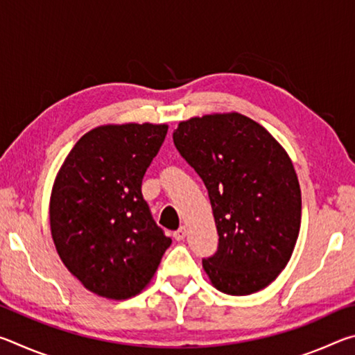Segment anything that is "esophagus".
Returning a JSON list of instances; mask_svg holds the SVG:
<instances>
[{"mask_svg": "<svg viewBox=\"0 0 355 355\" xmlns=\"http://www.w3.org/2000/svg\"><path fill=\"white\" fill-rule=\"evenodd\" d=\"M184 236H186V228L184 227H180L178 230L173 232V238H175L177 241H183Z\"/></svg>", "mask_w": 355, "mask_h": 355, "instance_id": "1", "label": "esophagus"}]
</instances>
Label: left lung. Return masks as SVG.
Segmentation results:
<instances>
[{"label":"left lung","instance_id":"obj_1","mask_svg":"<svg viewBox=\"0 0 355 355\" xmlns=\"http://www.w3.org/2000/svg\"><path fill=\"white\" fill-rule=\"evenodd\" d=\"M173 144L203 180L219 245L202 264L213 286L232 296L266 288L296 245L302 199L285 148L238 112L178 123Z\"/></svg>","mask_w":355,"mask_h":355}]
</instances>
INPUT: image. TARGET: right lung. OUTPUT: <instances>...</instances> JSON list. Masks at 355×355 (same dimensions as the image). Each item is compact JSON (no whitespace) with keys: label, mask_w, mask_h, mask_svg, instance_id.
Returning <instances> with one entry per match:
<instances>
[{"label":"right lung","mask_w":355,"mask_h":355,"mask_svg":"<svg viewBox=\"0 0 355 355\" xmlns=\"http://www.w3.org/2000/svg\"><path fill=\"white\" fill-rule=\"evenodd\" d=\"M166 135L164 123L101 125L75 144L56 175L53 241L65 268L101 297L139 294L172 243L141 191Z\"/></svg>","instance_id":"obj_1"}]
</instances>
